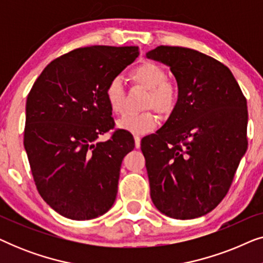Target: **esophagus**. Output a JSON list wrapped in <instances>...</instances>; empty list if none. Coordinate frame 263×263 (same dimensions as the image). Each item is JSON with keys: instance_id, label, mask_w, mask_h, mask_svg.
Here are the masks:
<instances>
[{"instance_id": "esophagus-1", "label": "esophagus", "mask_w": 263, "mask_h": 263, "mask_svg": "<svg viewBox=\"0 0 263 263\" xmlns=\"http://www.w3.org/2000/svg\"><path fill=\"white\" fill-rule=\"evenodd\" d=\"M134 141H135L136 148H140V145H141V138H140L139 135H134Z\"/></svg>"}]
</instances>
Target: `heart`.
I'll return each instance as SVG.
<instances>
[{"label": "heart", "mask_w": 263, "mask_h": 263, "mask_svg": "<svg viewBox=\"0 0 263 263\" xmlns=\"http://www.w3.org/2000/svg\"><path fill=\"white\" fill-rule=\"evenodd\" d=\"M129 78L135 84L149 89L146 106H153L161 115L170 114L177 103L178 93L175 85L166 80V71L161 66L145 61L133 68ZM105 99L114 114L122 112L125 100V88L121 78H112L105 87ZM117 128L132 134L142 135L153 130L157 125V117L152 111L147 110L140 114H124L116 122Z\"/></svg>", "instance_id": "obj_1"}]
</instances>
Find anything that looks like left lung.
<instances>
[{
    "mask_svg": "<svg viewBox=\"0 0 263 263\" xmlns=\"http://www.w3.org/2000/svg\"><path fill=\"white\" fill-rule=\"evenodd\" d=\"M170 67L178 99L165 124L141 140L151 199L161 213L194 219L228 194L248 147L247 99L231 70L181 46L146 53Z\"/></svg>",
    "mask_w": 263,
    "mask_h": 263,
    "instance_id": "1",
    "label": "left lung"
}]
</instances>
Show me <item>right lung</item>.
<instances>
[{
  "label": "right lung",
  "instance_id": "right-lung-1",
  "mask_svg": "<svg viewBox=\"0 0 263 263\" xmlns=\"http://www.w3.org/2000/svg\"><path fill=\"white\" fill-rule=\"evenodd\" d=\"M139 56L138 46L79 48L50 62L26 102L24 146L43 200L63 217L106 213L117 195L121 164L134 149L130 133L114 129L105 87Z\"/></svg>",
  "mask_w": 263,
  "mask_h": 263
}]
</instances>
